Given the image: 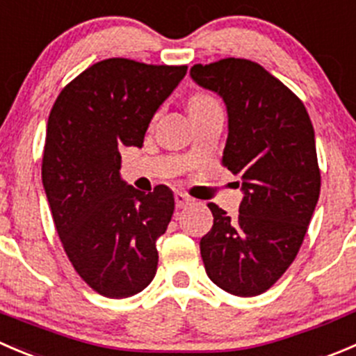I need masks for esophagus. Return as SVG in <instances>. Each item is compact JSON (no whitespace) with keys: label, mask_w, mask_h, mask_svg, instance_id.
<instances>
[{"label":"esophagus","mask_w":356,"mask_h":356,"mask_svg":"<svg viewBox=\"0 0 356 356\" xmlns=\"http://www.w3.org/2000/svg\"><path fill=\"white\" fill-rule=\"evenodd\" d=\"M174 198H175V207H177L179 210H181V209H186V207L191 205V202H193V200L189 198V196L182 195V193H175Z\"/></svg>","instance_id":"1"}]
</instances>
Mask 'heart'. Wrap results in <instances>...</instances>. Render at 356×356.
I'll return each instance as SVG.
<instances>
[{
    "mask_svg": "<svg viewBox=\"0 0 356 356\" xmlns=\"http://www.w3.org/2000/svg\"><path fill=\"white\" fill-rule=\"evenodd\" d=\"M210 106H217V101L209 94H195L188 101L189 111H198V109L210 108Z\"/></svg>",
    "mask_w": 356,
    "mask_h": 356,
    "instance_id": "heart-1",
    "label": "heart"
}]
</instances>
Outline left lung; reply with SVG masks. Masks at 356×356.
<instances>
[{"label":"left lung","instance_id":"8db88e82","mask_svg":"<svg viewBox=\"0 0 356 356\" xmlns=\"http://www.w3.org/2000/svg\"><path fill=\"white\" fill-rule=\"evenodd\" d=\"M191 78L226 102L222 165L245 193L234 219L209 203L213 226L200 252L217 287L252 298L289 270L308 231L320 196L315 130L301 99L257 62L195 64Z\"/></svg>","mask_w":356,"mask_h":356}]
</instances>
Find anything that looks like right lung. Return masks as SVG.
<instances>
[{
    "label": "right lung",
    "instance_id": "obj_1",
    "mask_svg": "<svg viewBox=\"0 0 356 356\" xmlns=\"http://www.w3.org/2000/svg\"><path fill=\"white\" fill-rule=\"evenodd\" d=\"M186 71L106 58L69 81L48 116L41 179L55 229L76 273L104 298H130L156 275L174 195L161 184L147 195L127 186L120 149L143 146Z\"/></svg>",
    "mask_w": 356,
    "mask_h": 356
}]
</instances>
